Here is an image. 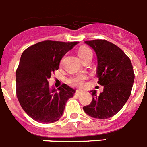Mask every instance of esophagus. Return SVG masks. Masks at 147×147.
Here are the masks:
<instances>
[{
    "mask_svg": "<svg viewBox=\"0 0 147 147\" xmlns=\"http://www.w3.org/2000/svg\"><path fill=\"white\" fill-rule=\"evenodd\" d=\"M82 93V91L81 90H76V92H75V95L76 96H79V95H80Z\"/></svg>",
    "mask_w": 147,
    "mask_h": 147,
    "instance_id": "obj_1",
    "label": "esophagus"
}]
</instances>
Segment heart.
I'll use <instances>...</instances> for the list:
<instances>
[{"label": "heart", "mask_w": 147, "mask_h": 147, "mask_svg": "<svg viewBox=\"0 0 147 147\" xmlns=\"http://www.w3.org/2000/svg\"><path fill=\"white\" fill-rule=\"evenodd\" d=\"M78 54L82 60L85 59L88 57L91 56L93 57V51L91 49L88 47L80 48ZM87 79V76L85 74H80L74 75L67 79V82L74 87H82L84 84V82Z\"/></svg>", "instance_id": "b5f03b06"}]
</instances>
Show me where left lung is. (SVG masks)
<instances>
[{
  "label": "left lung",
  "instance_id": "8db88e82",
  "mask_svg": "<svg viewBox=\"0 0 147 147\" xmlns=\"http://www.w3.org/2000/svg\"><path fill=\"white\" fill-rule=\"evenodd\" d=\"M85 42L96 54L98 83L104 90L99 94L91 90L92 102L83 110L95 119H108L120 111L130 96L135 79L132 62L120 48L107 40Z\"/></svg>",
  "mask_w": 147,
  "mask_h": 147
}]
</instances>
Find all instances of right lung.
<instances>
[{
  "mask_svg": "<svg viewBox=\"0 0 147 147\" xmlns=\"http://www.w3.org/2000/svg\"><path fill=\"white\" fill-rule=\"evenodd\" d=\"M78 42L45 40L23 52L16 71V95L23 110L34 121L43 124L57 121L64 112L67 99L75 90L66 84L50 89L48 79L63 56Z\"/></svg>",
  "mask_w": 147,
  "mask_h": 147,
  "instance_id": "obj_1",
  "label": "right lung"
}]
</instances>
